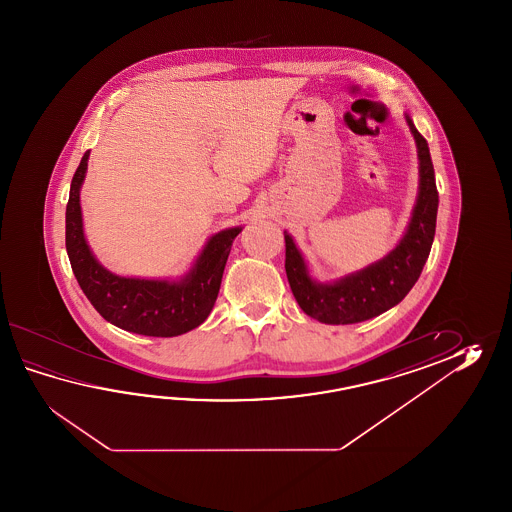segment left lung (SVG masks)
Returning a JSON list of instances; mask_svg holds the SVG:
<instances>
[{
  "label": "left lung",
  "mask_w": 512,
  "mask_h": 512,
  "mask_svg": "<svg viewBox=\"0 0 512 512\" xmlns=\"http://www.w3.org/2000/svg\"><path fill=\"white\" fill-rule=\"evenodd\" d=\"M414 135L419 159V192L403 238L382 260L335 282H316L293 236L285 230V272L294 298L305 315L322 324L344 326L379 316L399 304L419 280L432 249L439 196L434 164L425 137L410 115H404Z\"/></svg>",
  "instance_id": "8db88e82"
}]
</instances>
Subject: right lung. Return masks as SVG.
I'll list each match as a JSON object with an SVG mask.
<instances>
[{
	"label": "right lung",
	"mask_w": 512,
	"mask_h": 512,
	"mask_svg": "<svg viewBox=\"0 0 512 512\" xmlns=\"http://www.w3.org/2000/svg\"><path fill=\"white\" fill-rule=\"evenodd\" d=\"M89 150L71 181L66 208V249L78 285L102 318L146 337H177L201 326L218 298L232 241L241 227L208 238L190 271L177 280L130 278L108 271L87 245L80 208Z\"/></svg>",
	"instance_id": "add662e5"
}]
</instances>
